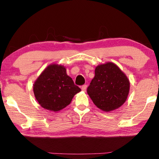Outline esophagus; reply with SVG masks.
Here are the masks:
<instances>
[{
	"label": "esophagus",
	"mask_w": 159,
	"mask_h": 159,
	"mask_svg": "<svg viewBox=\"0 0 159 159\" xmlns=\"http://www.w3.org/2000/svg\"><path fill=\"white\" fill-rule=\"evenodd\" d=\"M81 89H82L83 91H85L86 89H87V85H82Z\"/></svg>",
	"instance_id": "1"
}]
</instances>
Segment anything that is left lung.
Wrapping results in <instances>:
<instances>
[{
  "instance_id": "left-lung-1",
  "label": "left lung",
  "mask_w": 159,
  "mask_h": 159,
  "mask_svg": "<svg viewBox=\"0 0 159 159\" xmlns=\"http://www.w3.org/2000/svg\"><path fill=\"white\" fill-rule=\"evenodd\" d=\"M129 89L130 82L124 73L114 63L108 62L96 67L87 93L96 107L110 111L124 104Z\"/></svg>"
}]
</instances>
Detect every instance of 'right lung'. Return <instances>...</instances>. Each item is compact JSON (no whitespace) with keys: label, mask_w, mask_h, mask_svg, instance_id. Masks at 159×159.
<instances>
[{"label":"right lung","mask_w":159,"mask_h":159,"mask_svg":"<svg viewBox=\"0 0 159 159\" xmlns=\"http://www.w3.org/2000/svg\"><path fill=\"white\" fill-rule=\"evenodd\" d=\"M80 91L66 74L65 67L55 64L48 66L34 85V95L40 105L52 111L65 108Z\"/></svg>","instance_id":"1"}]
</instances>
